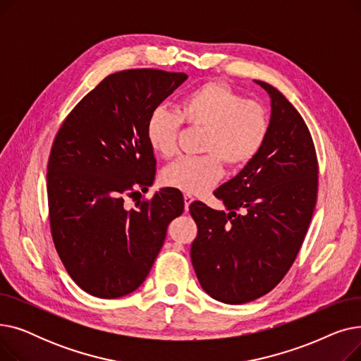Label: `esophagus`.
Listing matches in <instances>:
<instances>
[{
    "label": "esophagus",
    "instance_id": "esophagus-1",
    "mask_svg": "<svg viewBox=\"0 0 361 361\" xmlns=\"http://www.w3.org/2000/svg\"><path fill=\"white\" fill-rule=\"evenodd\" d=\"M195 199H193V196H190V195H184V209L185 211H188V206L192 204V202H193Z\"/></svg>",
    "mask_w": 361,
    "mask_h": 361
}]
</instances>
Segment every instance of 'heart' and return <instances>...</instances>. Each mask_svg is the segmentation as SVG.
<instances>
[{
	"label": "heart",
	"mask_w": 361,
	"mask_h": 361,
	"mask_svg": "<svg viewBox=\"0 0 361 361\" xmlns=\"http://www.w3.org/2000/svg\"><path fill=\"white\" fill-rule=\"evenodd\" d=\"M203 128L200 150L206 155L183 157L162 171V183L188 195L204 193L221 178L222 162L230 168L247 164L268 136L264 106L219 82H207L188 92L177 112L157 108L146 123V139L161 158L178 147L181 124Z\"/></svg>",
	"instance_id": "1"
}]
</instances>
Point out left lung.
Instances as JSON below:
<instances>
[{"label": "left lung", "mask_w": 361, "mask_h": 361, "mask_svg": "<svg viewBox=\"0 0 361 361\" xmlns=\"http://www.w3.org/2000/svg\"><path fill=\"white\" fill-rule=\"evenodd\" d=\"M268 136L252 161L215 190L226 212L190 204L197 225L190 256L202 288L226 305L275 288L294 263L317 197V158L298 111L274 86Z\"/></svg>", "instance_id": "obj_1"}]
</instances>
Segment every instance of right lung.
<instances>
[{
	"label": "right lung",
	"mask_w": 361,
	"mask_h": 361,
	"mask_svg": "<svg viewBox=\"0 0 361 361\" xmlns=\"http://www.w3.org/2000/svg\"><path fill=\"white\" fill-rule=\"evenodd\" d=\"M184 73L135 68L109 74L74 106L48 161L51 234L66 271L90 295L118 298L146 279L183 195L161 188L127 211L124 196L152 185L157 159L146 123Z\"/></svg>",
	"instance_id": "obj_1"
}]
</instances>
